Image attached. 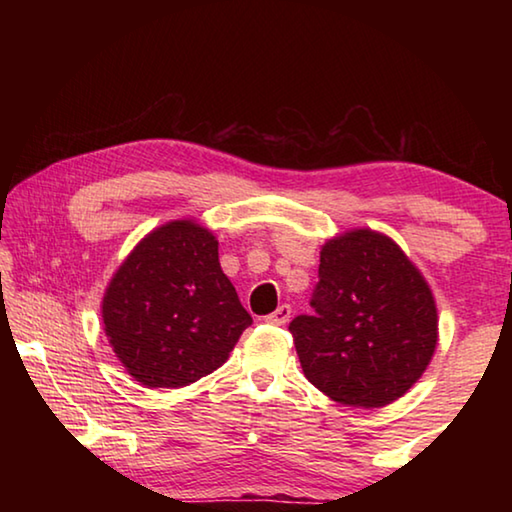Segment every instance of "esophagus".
Listing matches in <instances>:
<instances>
[{"label": "esophagus", "mask_w": 512, "mask_h": 512, "mask_svg": "<svg viewBox=\"0 0 512 512\" xmlns=\"http://www.w3.org/2000/svg\"><path fill=\"white\" fill-rule=\"evenodd\" d=\"M291 320V307L289 305H280L271 316H266V323L271 325H287Z\"/></svg>", "instance_id": "34e87169"}]
</instances>
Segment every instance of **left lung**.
Wrapping results in <instances>:
<instances>
[{
  "label": "left lung",
  "instance_id": "1",
  "mask_svg": "<svg viewBox=\"0 0 512 512\" xmlns=\"http://www.w3.org/2000/svg\"><path fill=\"white\" fill-rule=\"evenodd\" d=\"M314 314L289 332L305 377L329 400L379 409L422 377L438 343L427 280L391 237L370 228L327 239Z\"/></svg>",
  "mask_w": 512,
  "mask_h": 512
}]
</instances>
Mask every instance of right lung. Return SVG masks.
Wrapping results in <instances>:
<instances>
[{"label": "right lung", "instance_id": "add662e5", "mask_svg": "<svg viewBox=\"0 0 512 512\" xmlns=\"http://www.w3.org/2000/svg\"><path fill=\"white\" fill-rule=\"evenodd\" d=\"M103 329L128 375L180 388L221 368L253 325L219 264V241L192 219L149 232L112 275Z\"/></svg>", "mask_w": 512, "mask_h": 512}]
</instances>
